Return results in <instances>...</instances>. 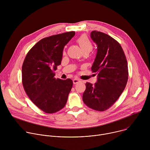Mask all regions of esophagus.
I'll return each instance as SVG.
<instances>
[{
	"label": "esophagus",
	"instance_id": "34e87169",
	"mask_svg": "<svg viewBox=\"0 0 150 150\" xmlns=\"http://www.w3.org/2000/svg\"><path fill=\"white\" fill-rule=\"evenodd\" d=\"M79 82H81V80H79V79L75 78V79H73V83H74V84L78 83Z\"/></svg>",
	"mask_w": 150,
	"mask_h": 150
}]
</instances>
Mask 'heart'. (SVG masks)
I'll return each mask as SVG.
<instances>
[{
  "mask_svg": "<svg viewBox=\"0 0 150 150\" xmlns=\"http://www.w3.org/2000/svg\"><path fill=\"white\" fill-rule=\"evenodd\" d=\"M76 41L83 53H88L93 49V45L92 42L86 35H81Z\"/></svg>",
  "mask_w": 150,
  "mask_h": 150,
  "instance_id": "obj_1",
  "label": "heart"
}]
</instances>
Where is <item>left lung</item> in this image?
Here are the masks:
<instances>
[{
  "label": "left lung",
  "mask_w": 150,
  "mask_h": 150,
  "mask_svg": "<svg viewBox=\"0 0 150 150\" xmlns=\"http://www.w3.org/2000/svg\"><path fill=\"white\" fill-rule=\"evenodd\" d=\"M91 38L97 46V53L91 67L97 74L94 85L85 83L82 99L90 108L104 111L117 101L128 79L127 63L119 42L105 33L93 31Z\"/></svg>",
  "instance_id": "1"
}]
</instances>
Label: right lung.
<instances>
[{
    "label": "right lung",
    "mask_w": 150,
    "mask_h": 150,
    "mask_svg": "<svg viewBox=\"0 0 150 150\" xmlns=\"http://www.w3.org/2000/svg\"><path fill=\"white\" fill-rule=\"evenodd\" d=\"M70 31L40 40L28 52L22 67L24 88L32 102L42 111L54 113L65 107L73 82L56 78L63 50L75 35Z\"/></svg>",
    "instance_id": "add662e5"
}]
</instances>
